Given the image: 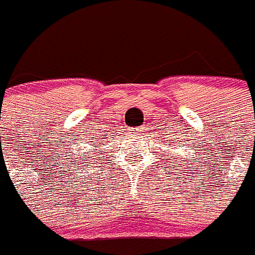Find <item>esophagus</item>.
<instances>
[{
    "label": "esophagus",
    "mask_w": 255,
    "mask_h": 255,
    "mask_svg": "<svg viewBox=\"0 0 255 255\" xmlns=\"http://www.w3.org/2000/svg\"><path fill=\"white\" fill-rule=\"evenodd\" d=\"M133 131H134V133H142V132H144V128H142V127L134 128Z\"/></svg>",
    "instance_id": "34e87169"
}]
</instances>
